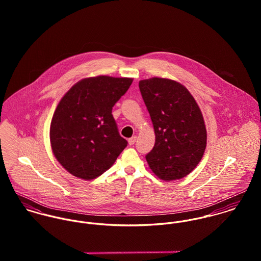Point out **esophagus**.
I'll list each match as a JSON object with an SVG mask.
<instances>
[{"instance_id":"34e87169","label":"esophagus","mask_w":261,"mask_h":261,"mask_svg":"<svg viewBox=\"0 0 261 261\" xmlns=\"http://www.w3.org/2000/svg\"><path fill=\"white\" fill-rule=\"evenodd\" d=\"M136 141H137V137H136V136L132 137L130 139H128V145H129V146H133V145L136 143Z\"/></svg>"}]
</instances>
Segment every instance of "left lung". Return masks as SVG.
<instances>
[{
    "label": "left lung",
    "mask_w": 261,
    "mask_h": 261,
    "mask_svg": "<svg viewBox=\"0 0 261 261\" xmlns=\"http://www.w3.org/2000/svg\"><path fill=\"white\" fill-rule=\"evenodd\" d=\"M139 87L153 125L155 142L146 155L164 181L182 179L200 163L207 144L201 110L181 83L161 77L141 80Z\"/></svg>",
    "instance_id": "obj_1"
}]
</instances>
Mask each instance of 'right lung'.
I'll use <instances>...</instances> for the list:
<instances>
[{
    "label": "right lung",
    "mask_w": 261,
    "mask_h": 261,
    "mask_svg": "<svg viewBox=\"0 0 261 261\" xmlns=\"http://www.w3.org/2000/svg\"><path fill=\"white\" fill-rule=\"evenodd\" d=\"M133 78H84L64 94L50 124V143L59 164L71 175L92 180L108 171L127 142L118 134L113 106Z\"/></svg>",
    "instance_id": "1"
}]
</instances>
